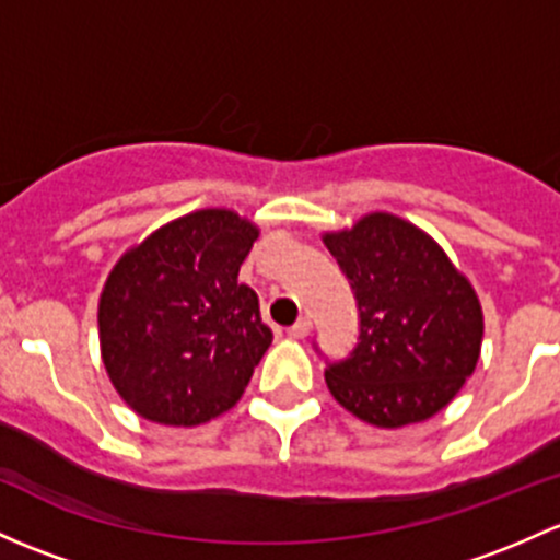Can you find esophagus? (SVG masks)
<instances>
[{
    "label": "esophagus",
    "instance_id": "esophagus-1",
    "mask_svg": "<svg viewBox=\"0 0 560 560\" xmlns=\"http://www.w3.org/2000/svg\"><path fill=\"white\" fill-rule=\"evenodd\" d=\"M287 332H290L292 338H298V340L305 338V335L311 332V319H308V316H300V319L290 329H287Z\"/></svg>",
    "mask_w": 560,
    "mask_h": 560
}]
</instances>
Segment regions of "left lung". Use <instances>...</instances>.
Wrapping results in <instances>:
<instances>
[{
	"instance_id": "8db88e82",
	"label": "left lung",
	"mask_w": 560,
	"mask_h": 560,
	"mask_svg": "<svg viewBox=\"0 0 560 560\" xmlns=\"http://www.w3.org/2000/svg\"><path fill=\"white\" fill-rule=\"evenodd\" d=\"M325 244L359 308L357 346L327 362L332 397L384 429L443 410L480 357L482 311L469 281L427 233L394 214L362 217Z\"/></svg>"
}]
</instances>
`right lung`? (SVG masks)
<instances>
[{"mask_svg": "<svg viewBox=\"0 0 560 560\" xmlns=\"http://www.w3.org/2000/svg\"><path fill=\"white\" fill-rule=\"evenodd\" d=\"M257 228L228 209L168 222L122 255L98 300L102 357L144 419L196 427L231 410L268 351L241 262Z\"/></svg>", "mask_w": 560, "mask_h": 560, "instance_id": "right-lung-1", "label": "right lung"}]
</instances>
